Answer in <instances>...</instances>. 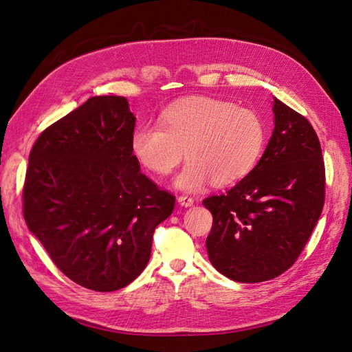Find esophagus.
I'll return each mask as SVG.
<instances>
[{
  "label": "esophagus",
  "mask_w": 352,
  "mask_h": 352,
  "mask_svg": "<svg viewBox=\"0 0 352 352\" xmlns=\"http://www.w3.org/2000/svg\"><path fill=\"white\" fill-rule=\"evenodd\" d=\"M177 202H179L182 206H185V208H189V206H192V205H193V199H192V198H189V196H185V195L179 196V198H177Z\"/></svg>",
  "instance_id": "1"
}]
</instances>
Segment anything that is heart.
Segmentation results:
<instances>
[{
	"mask_svg": "<svg viewBox=\"0 0 352 352\" xmlns=\"http://www.w3.org/2000/svg\"><path fill=\"white\" fill-rule=\"evenodd\" d=\"M265 127L256 111L215 98H195L168 107L160 122L138 124L131 135L137 160L150 172L167 175L189 159L175 188L202 190L210 180L225 186L241 180L260 159Z\"/></svg>",
	"mask_w": 352,
	"mask_h": 352,
	"instance_id": "b5f03b06",
	"label": "heart"
}]
</instances>
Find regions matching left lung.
<instances>
[{
	"instance_id": "8db88e82",
	"label": "left lung",
	"mask_w": 352,
	"mask_h": 352,
	"mask_svg": "<svg viewBox=\"0 0 352 352\" xmlns=\"http://www.w3.org/2000/svg\"><path fill=\"white\" fill-rule=\"evenodd\" d=\"M274 129L254 168L227 193L209 196V261L234 282L272 280L296 261L320 217L325 167L305 117L273 98Z\"/></svg>"
}]
</instances>
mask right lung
<instances>
[{
  "mask_svg": "<svg viewBox=\"0 0 352 352\" xmlns=\"http://www.w3.org/2000/svg\"><path fill=\"white\" fill-rule=\"evenodd\" d=\"M127 98L92 96L34 143L24 219L58 269L96 292L130 285L150 260L153 232L175 196L140 172Z\"/></svg>",
  "mask_w": 352,
  "mask_h": 352,
  "instance_id": "1",
  "label": "right lung"
}]
</instances>
